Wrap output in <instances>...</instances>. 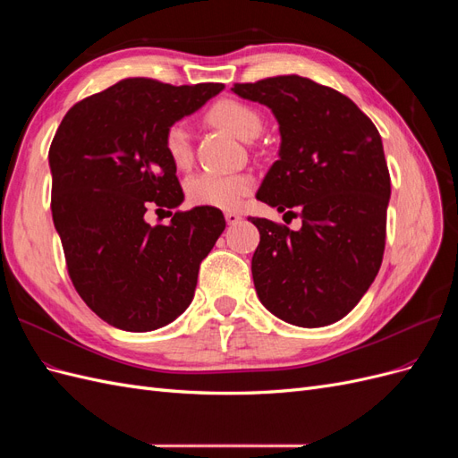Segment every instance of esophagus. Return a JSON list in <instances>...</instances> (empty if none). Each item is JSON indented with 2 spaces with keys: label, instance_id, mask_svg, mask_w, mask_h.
<instances>
[{
  "label": "esophagus",
  "instance_id": "1",
  "mask_svg": "<svg viewBox=\"0 0 458 458\" xmlns=\"http://www.w3.org/2000/svg\"><path fill=\"white\" fill-rule=\"evenodd\" d=\"M241 214H237V212H225V221L229 225H237V224H241Z\"/></svg>",
  "mask_w": 458,
  "mask_h": 458
}]
</instances>
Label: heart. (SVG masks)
<instances>
[{"mask_svg": "<svg viewBox=\"0 0 458 458\" xmlns=\"http://www.w3.org/2000/svg\"><path fill=\"white\" fill-rule=\"evenodd\" d=\"M217 126L225 128L242 141H252L261 133L263 120L258 110L250 105L234 99L217 101L210 113ZM164 150L177 170H187L192 162L191 133L183 122H175L164 131ZM254 189V177L248 174H214L204 172L189 177L185 185L187 199L195 206L221 208L233 210Z\"/></svg>", "mask_w": 458, "mask_h": 458, "instance_id": "1", "label": "heart"}]
</instances>
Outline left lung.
<instances>
[{"label": "left lung", "mask_w": 458, "mask_h": 458, "mask_svg": "<svg viewBox=\"0 0 458 458\" xmlns=\"http://www.w3.org/2000/svg\"><path fill=\"white\" fill-rule=\"evenodd\" d=\"M279 122V160L256 199L301 229L248 217L259 231L252 276L259 301L296 327H327L348 315L377 276L386 244L390 172L377 126L336 89L301 76L234 84ZM290 214V212H288Z\"/></svg>", "instance_id": "left-lung-1"}]
</instances>
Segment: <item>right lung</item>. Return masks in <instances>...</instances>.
Wrapping results in <instances>:
<instances>
[{"instance_id":"1","label":"right lung","mask_w":458,"mask_h":458,"mask_svg":"<svg viewBox=\"0 0 458 458\" xmlns=\"http://www.w3.org/2000/svg\"><path fill=\"white\" fill-rule=\"evenodd\" d=\"M224 88L122 80L76 103L53 137V224L74 288L108 325L157 330L195 296L200 261L225 229L224 214L197 206L168 225H148L145 212L185 199L164 150L165 128Z\"/></svg>"}]
</instances>
